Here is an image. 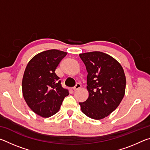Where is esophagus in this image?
Returning <instances> with one entry per match:
<instances>
[{
	"label": "esophagus",
	"mask_w": 150,
	"mask_h": 150,
	"mask_svg": "<svg viewBox=\"0 0 150 150\" xmlns=\"http://www.w3.org/2000/svg\"><path fill=\"white\" fill-rule=\"evenodd\" d=\"M81 87V84H79V83H77V84H76V85L75 86V87L73 88V91H77V89H79V88H80Z\"/></svg>",
	"instance_id": "34e87169"
}]
</instances>
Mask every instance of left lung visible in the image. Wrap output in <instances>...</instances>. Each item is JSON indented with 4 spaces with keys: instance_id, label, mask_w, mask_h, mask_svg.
<instances>
[{
    "instance_id": "obj_1",
    "label": "left lung",
    "mask_w": 150,
    "mask_h": 150,
    "mask_svg": "<svg viewBox=\"0 0 150 150\" xmlns=\"http://www.w3.org/2000/svg\"><path fill=\"white\" fill-rule=\"evenodd\" d=\"M88 73V97L79 103L81 111L95 120L111 114L120 105L125 94L126 76L115 58L100 52L79 54Z\"/></svg>"
}]
</instances>
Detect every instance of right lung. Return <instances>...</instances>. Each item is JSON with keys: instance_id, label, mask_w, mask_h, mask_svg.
Wrapping results in <instances>:
<instances>
[{"instance_id": "add662e5", "label": "right lung", "mask_w": 150, "mask_h": 150, "mask_svg": "<svg viewBox=\"0 0 150 150\" xmlns=\"http://www.w3.org/2000/svg\"><path fill=\"white\" fill-rule=\"evenodd\" d=\"M67 52L49 50L35 55L28 63L22 79V94L30 109L43 118L59 111L69 91L63 88L55 71Z\"/></svg>"}]
</instances>
